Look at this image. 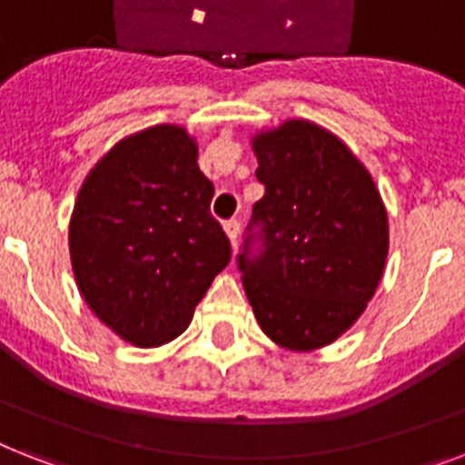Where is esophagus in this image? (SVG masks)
Returning a JSON list of instances; mask_svg holds the SVG:
<instances>
[{
	"instance_id": "34e87169",
	"label": "esophagus",
	"mask_w": 465,
	"mask_h": 465,
	"mask_svg": "<svg viewBox=\"0 0 465 465\" xmlns=\"http://www.w3.org/2000/svg\"><path fill=\"white\" fill-rule=\"evenodd\" d=\"M224 232H226V236H229V241H232V245H236V241H239V233H241V222L229 220L224 224Z\"/></svg>"
}]
</instances>
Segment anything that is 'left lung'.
Instances as JSON below:
<instances>
[{"label": "left lung", "mask_w": 465, "mask_h": 465, "mask_svg": "<svg viewBox=\"0 0 465 465\" xmlns=\"http://www.w3.org/2000/svg\"><path fill=\"white\" fill-rule=\"evenodd\" d=\"M265 195L252 205L239 270L260 330L289 351L339 339L382 279L390 224L368 169L305 119L252 138Z\"/></svg>", "instance_id": "left-lung-1"}]
</instances>
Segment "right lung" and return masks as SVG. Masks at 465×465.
<instances>
[{
	"label": "right lung",
	"instance_id": "1",
	"mask_svg": "<svg viewBox=\"0 0 465 465\" xmlns=\"http://www.w3.org/2000/svg\"><path fill=\"white\" fill-rule=\"evenodd\" d=\"M213 195L198 145L173 124L128 135L85 176L71 214V265L90 311L124 341L150 349L179 337L229 265Z\"/></svg>",
	"mask_w": 465,
	"mask_h": 465
}]
</instances>
